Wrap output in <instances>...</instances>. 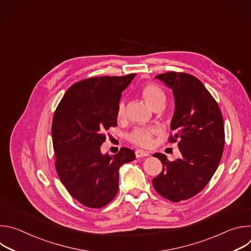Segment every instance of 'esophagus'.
Segmentation results:
<instances>
[{
	"label": "esophagus",
	"mask_w": 251,
	"mask_h": 251,
	"mask_svg": "<svg viewBox=\"0 0 251 251\" xmlns=\"http://www.w3.org/2000/svg\"><path fill=\"white\" fill-rule=\"evenodd\" d=\"M135 155H136V158H142V157L149 156V153L143 151V150H136Z\"/></svg>",
	"instance_id": "obj_1"
}]
</instances>
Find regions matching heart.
I'll use <instances>...</instances> for the list:
<instances>
[{
  "instance_id": "obj_1",
  "label": "heart",
  "mask_w": 251,
  "mask_h": 251,
  "mask_svg": "<svg viewBox=\"0 0 251 251\" xmlns=\"http://www.w3.org/2000/svg\"><path fill=\"white\" fill-rule=\"evenodd\" d=\"M142 96L146 101V103L155 109L160 105H164L166 101V95L164 91L154 84H148L144 86L142 90ZM125 115V102L121 100L117 106V117L122 118ZM157 129L154 127H140L133 130L129 136V140L133 144L143 147L149 148L152 145L153 136L156 134Z\"/></svg>"
}]
</instances>
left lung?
<instances>
[{
  "mask_svg": "<svg viewBox=\"0 0 251 251\" xmlns=\"http://www.w3.org/2000/svg\"><path fill=\"white\" fill-rule=\"evenodd\" d=\"M155 78L173 90L171 130L176 134L169 140L178 141L182 157L170 162L155 153L163 170L153 178V186L163 198L177 202L199 194L217 171L225 147L224 119L219 104L197 77L167 73Z\"/></svg>",
  "mask_w": 251,
  "mask_h": 251,
  "instance_id": "1",
  "label": "left lung"
}]
</instances>
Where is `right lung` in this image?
<instances>
[{
	"label": "right lung",
	"instance_id": "add662e5",
	"mask_svg": "<svg viewBox=\"0 0 251 251\" xmlns=\"http://www.w3.org/2000/svg\"><path fill=\"white\" fill-rule=\"evenodd\" d=\"M135 75L76 82L54 112L51 135L57 175L70 196L87 207H102L115 198L120 167L136 158L129 148H121L112 156L100 150L106 140L104 132L117 125L122 91Z\"/></svg>",
	"mask_w": 251,
	"mask_h": 251
}]
</instances>
